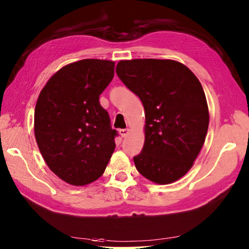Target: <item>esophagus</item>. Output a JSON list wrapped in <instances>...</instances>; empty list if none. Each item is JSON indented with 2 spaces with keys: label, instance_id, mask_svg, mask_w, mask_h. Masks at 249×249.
<instances>
[{
  "label": "esophagus",
  "instance_id": "esophagus-1",
  "mask_svg": "<svg viewBox=\"0 0 249 249\" xmlns=\"http://www.w3.org/2000/svg\"><path fill=\"white\" fill-rule=\"evenodd\" d=\"M119 133L122 137H126L129 133V129L128 128H125V129H120Z\"/></svg>",
  "mask_w": 249,
  "mask_h": 249
}]
</instances>
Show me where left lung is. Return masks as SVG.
I'll list each match as a JSON object with an SVG mask.
<instances>
[{"label":"left lung","mask_w":249,"mask_h":249,"mask_svg":"<svg viewBox=\"0 0 249 249\" xmlns=\"http://www.w3.org/2000/svg\"><path fill=\"white\" fill-rule=\"evenodd\" d=\"M116 74L144 109V143L134 157L136 169L161 185L183 178L199 155L209 126L200 81L182 63L157 58L120 61Z\"/></svg>","instance_id":"8db88e82"}]
</instances>
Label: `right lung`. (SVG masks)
Returning <instances> with one entry per match:
<instances>
[{
	"label": "right lung",
	"instance_id": "1",
	"mask_svg": "<svg viewBox=\"0 0 249 249\" xmlns=\"http://www.w3.org/2000/svg\"><path fill=\"white\" fill-rule=\"evenodd\" d=\"M115 63L86 58L58 70L40 92L35 137L54 174L74 186L97 180L115 149L107 112L99 102L114 76Z\"/></svg>",
	"mask_w": 249,
	"mask_h": 249
}]
</instances>
